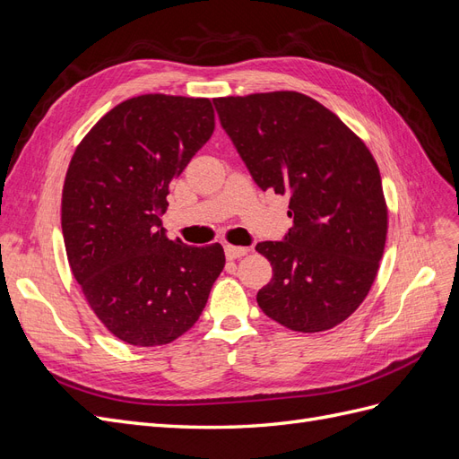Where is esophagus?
<instances>
[{"label": "esophagus", "mask_w": 459, "mask_h": 459, "mask_svg": "<svg viewBox=\"0 0 459 459\" xmlns=\"http://www.w3.org/2000/svg\"><path fill=\"white\" fill-rule=\"evenodd\" d=\"M224 251H226V256H228V260H235V258H241V256H245V255L248 253V247H235V245H226V247H224Z\"/></svg>", "instance_id": "1"}]
</instances>
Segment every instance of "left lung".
I'll return each instance as SVG.
<instances>
[{
    "label": "left lung",
    "mask_w": 459,
    "mask_h": 459,
    "mask_svg": "<svg viewBox=\"0 0 459 459\" xmlns=\"http://www.w3.org/2000/svg\"><path fill=\"white\" fill-rule=\"evenodd\" d=\"M214 107L256 186L289 195L293 228L283 241L256 245L273 270L258 307L300 333L339 325L368 297L385 251L377 162L335 113L304 93L218 97Z\"/></svg>",
    "instance_id": "obj_1"
}]
</instances>
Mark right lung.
Wrapping results in <instances>:
<instances>
[{"label": "right lung", "instance_id": "obj_1", "mask_svg": "<svg viewBox=\"0 0 459 459\" xmlns=\"http://www.w3.org/2000/svg\"><path fill=\"white\" fill-rule=\"evenodd\" d=\"M204 97L147 93L95 124L68 164L61 228L74 280L120 341L169 344L195 325L226 256L166 238L172 179L211 140Z\"/></svg>", "mask_w": 459, "mask_h": 459}]
</instances>
